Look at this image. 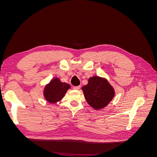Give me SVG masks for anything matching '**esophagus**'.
Segmentation results:
<instances>
[{"label":"esophagus","mask_w":157,"mask_h":157,"mask_svg":"<svg viewBox=\"0 0 157 157\" xmlns=\"http://www.w3.org/2000/svg\"><path fill=\"white\" fill-rule=\"evenodd\" d=\"M80 88V86H73V89L75 90H79Z\"/></svg>","instance_id":"obj_1"}]
</instances>
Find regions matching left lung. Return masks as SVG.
<instances>
[{
    "instance_id": "left-lung-1",
    "label": "left lung",
    "mask_w": 157,
    "mask_h": 157,
    "mask_svg": "<svg viewBox=\"0 0 157 157\" xmlns=\"http://www.w3.org/2000/svg\"><path fill=\"white\" fill-rule=\"evenodd\" d=\"M82 90L88 103L96 110L107 106L115 95L113 88L107 80L96 76L90 78L88 84Z\"/></svg>"
}]
</instances>
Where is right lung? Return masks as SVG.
<instances>
[{"label": "right lung", "mask_w": 157, "mask_h": 157, "mask_svg": "<svg viewBox=\"0 0 157 157\" xmlns=\"http://www.w3.org/2000/svg\"><path fill=\"white\" fill-rule=\"evenodd\" d=\"M69 88L68 84L60 82L58 78H54L46 86L44 96L48 102L54 103L62 99Z\"/></svg>", "instance_id": "add662e5"}]
</instances>
